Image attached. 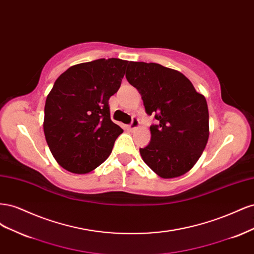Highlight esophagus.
Here are the masks:
<instances>
[{
    "label": "esophagus",
    "mask_w": 254,
    "mask_h": 254,
    "mask_svg": "<svg viewBox=\"0 0 254 254\" xmlns=\"http://www.w3.org/2000/svg\"><path fill=\"white\" fill-rule=\"evenodd\" d=\"M139 126H140L139 120H137L136 118H133V119H132V122H131V124H130V125L128 126V129H129V130H134V129H136Z\"/></svg>",
    "instance_id": "obj_1"
}]
</instances>
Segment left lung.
<instances>
[{
    "mask_svg": "<svg viewBox=\"0 0 254 254\" xmlns=\"http://www.w3.org/2000/svg\"><path fill=\"white\" fill-rule=\"evenodd\" d=\"M126 78L140 92L147 114L158 121L150 126V143L140 148L143 161L161 178L187 174L209 140L205 97L182 73L159 64L131 61Z\"/></svg>",
    "mask_w": 254,
    "mask_h": 254,
    "instance_id": "left-lung-1",
    "label": "left lung"
}]
</instances>
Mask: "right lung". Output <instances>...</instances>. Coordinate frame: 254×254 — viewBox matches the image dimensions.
<instances>
[{"instance_id": "right-lung-1", "label": "right lung", "mask_w": 254, "mask_h": 254, "mask_svg": "<svg viewBox=\"0 0 254 254\" xmlns=\"http://www.w3.org/2000/svg\"><path fill=\"white\" fill-rule=\"evenodd\" d=\"M130 63L97 59L72 65L56 79L44 107L45 140L57 163L88 174L110 156L123 129L111 121L109 98Z\"/></svg>"}]
</instances>
